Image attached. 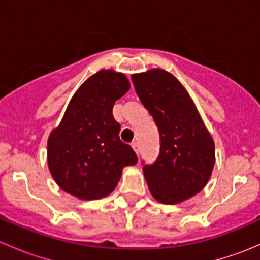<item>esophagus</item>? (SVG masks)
<instances>
[{
  "label": "esophagus",
  "instance_id": "esophagus-1",
  "mask_svg": "<svg viewBox=\"0 0 260 260\" xmlns=\"http://www.w3.org/2000/svg\"><path fill=\"white\" fill-rule=\"evenodd\" d=\"M132 148L135 149V152L137 154H140V146H138L137 142H132Z\"/></svg>",
  "mask_w": 260,
  "mask_h": 260
}]
</instances>
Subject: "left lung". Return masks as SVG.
I'll return each mask as SVG.
<instances>
[{"mask_svg": "<svg viewBox=\"0 0 260 260\" xmlns=\"http://www.w3.org/2000/svg\"><path fill=\"white\" fill-rule=\"evenodd\" d=\"M136 93L158 127V158L143 166L149 192L167 205L200 192L215 164V145L185 86L164 69L132 75Z\"/></svg>", "mask_w": 260, "mask_h": 260, "instance_id": "8db88e82", "label": "left lung"}]
</instances>
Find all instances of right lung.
Returning a JSON list of instances; mask_svg holds the SVG:
<instances>
[{
    "label": "right lung",
    "instance_id": "1",
    "mask_svg": "<svg viewBox=\"0 0 260 260\" xmlns=\"http://www.w3.org/2000/svg\"><path fill=\"white\" fill-rule=\"evenodd\" d=\"M131 88L122 73L99 70L79 86L61 122L48 140V166L65 192L98 200L113 192L125 166L137 164L129 145L119 140L115 101Z\"/></svg>",
    "mask_w": 260,
    "mask_h": 260
}]
</instances>
